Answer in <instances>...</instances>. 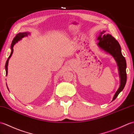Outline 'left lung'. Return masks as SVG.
Returning <instances> with one entry per match:
<instances>
[{"mask_svg": "<svg viewBox=\"0 0 134 134\" xmlns=\"http://www.w3.org/2000/svg\"><path fill=\"white\" fill-rule=\"evenodd\" d=\"M99 42L98 45L100 48L105 52L110 54L116 60L120 77V85L119 88L115 94L113 100H115L119 93L123 90L127 81L126 74V61L121 52V48L119 43L114 37L109 34L103 31L98 37Z\"/></svg>", "mask_w": 134, "mask_h": 134, "instance_id": "left-lung-1", "label": "left lung"}]
</instances>
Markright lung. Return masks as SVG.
<instances>
[{
  "label": "right lung",
  "instance_id": "1",
  "mask_svg": "<svg viewBox=\"0 0 134 134\" xmlns=\"http://www.w3.org/2000/svg\"><path fill=\"white\" fill-rule=\"evenodd\" d=\"M28 34H28L27 32H20V33H19L18 34H17V35H16V36H15V38H14L13 40H12V43H11V54H10V56H9V57L7 59V61H6L5 65V71H6V75H7V72H8V67H7V66H8V60H9V59H10V58H11V55L12 54V53H13L14 46L15 45V43H17L19 41V40H20V39H21L23 38H24V36H27Z\"/></svg>",
  "mask_w": 134,
  "mask_h": 134
}]
</instances>
